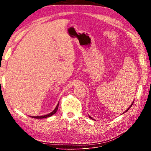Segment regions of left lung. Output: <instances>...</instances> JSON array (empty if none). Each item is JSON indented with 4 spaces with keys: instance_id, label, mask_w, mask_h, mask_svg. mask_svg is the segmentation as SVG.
<instances>
[{
    "instance_id": "1",
    "label": "left lung",
    "mask_w": 151,
    "mask_h": 151,
    "mask_svg": "<svg viewBox=\"0 0 151 151\" xmlns=\"http://www.w3.org/2000/svg\"><path fill=\"white\" fill-rule=\"evenodd\" d=\"M133 102H134V101H133V102H132V104H131V105H130V106H129V108H128V109H127V110H126V111H125V112H124V113H126V112H127V111H128V110H129V109H130V108H131V107H132V105H133ZM89 118H90V119H93V120H94V119H92V117H91V116H89Z\"/></svg>"
}]
</instances>
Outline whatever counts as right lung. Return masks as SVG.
Returning a JSON list of instances; mask_svg holds the SVG:
<instances>
[{"label":"right lung","instance_id":"right-lung-1","mask_svg":"<svg viewBox=\"0 0 151 151\" xmlns=\"http://www.w3.org/2000/svg\"><path fill=\"white\" fill-rule=\"evenodd\" d=\"M58 107H59V103H58V104L57 105L56 107H55V108L52 111V112H51V113H49V114H46V115H43V116H30V117H33V118H36V119H43V118L49 117L52 116L53 114H54L55 113L57 112V111H58Z\"/></svg>","mask_w":151,"mask_h":151}]
</instances>
